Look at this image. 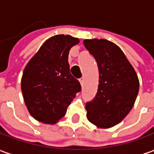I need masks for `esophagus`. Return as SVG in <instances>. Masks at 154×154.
<instances>
[{
	"instance_id": "34e87169",
	"label": "esophagus",
	"mask_w": 154,
	"mask_h": 154,
	"mask_svg": "<svg viewBox=\"0 0 154 154\" xmlns=\"http://www.w3.org/2000/svg\"><path fill=\"white\" fill-rule=\"evenodd\" d=\"M79 82H80V84H81V85H83V84H84V77H81V78L79 79Z\"/></svg>"
}]
</instances>
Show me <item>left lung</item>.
<instances>
[{"mask_svg": "<svg viewBox=\"0 0 154 154\" xmlns=\"http://www.w3.org/2000/svg\"><path fill=\"white\" fill-rule=\"evenodd\" d=\"M84 45L99 70L97 95L85 106L87 119L97 128H112L127 116L135 103L140 88L137 74L115 43L94 38L84 39Z\"/></svg>", "mask_w": 154, "mask_h": 154, "instance_id": "8db88e82", "label": "left lung"}]
</instances>
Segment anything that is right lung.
<instances>
[{
    "instance_id": "right-lung-1",
    "label": "right lung",
    "mask_w": 154,
    "mask_h": 154,
    "mask_svg": "<svg viewBox=\"0 0 154 154\" xmlns=\"http://www.w3.org/2000/svg\"><path fill=\"white\" fill-rule=\"evenodd\" d=\"M79 39L59 34L48 38L26 65L21 78L25 104L35 120L55 124L81 91L78 80L70 72L68 55Z\"/></svg>"
}]
</instances>
